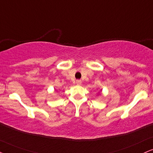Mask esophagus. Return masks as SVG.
Returning <instances> with one entry per match:
<instances>
[{
    "label": "esophagus",
    "mask_w": 153,
    "mask_h": 153,
    "mask_svg": "<svg viewBox=\"0 0 153 153\" xmlns=\"http://www.w3.org/2000/svg\"><path fill=\"white\" fill-rule=\"evenodd\" d=\"M81 83H82V82H81V80H76V84L78 85H81Z\"/></svg>",
    "instance_id": "1"
}]
</instances>
